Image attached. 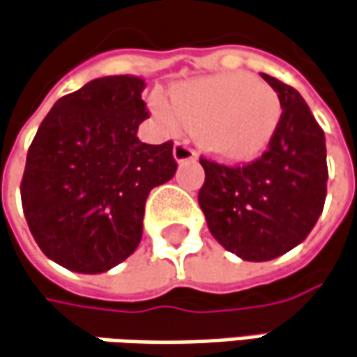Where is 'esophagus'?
Returning <instances> with one entry per match:
<instances>
[{
  "mask_svg": "<svg viewBox=\"0 0 357 357\" xmlns=\"http://www.w3.org/2000/svg\"><path fill=\"white\" fill-rule=\"evenodd\" d=\"M174 158H176L179 163L194 162L195 158H197V153H195V149L192 148L188 142H176V146H174Z\"/></svg>",
  "mask_w": 357,
  "mask_h": 357,
  "instance_id": "1",
  "label": "esophagus"
}]
</instances>
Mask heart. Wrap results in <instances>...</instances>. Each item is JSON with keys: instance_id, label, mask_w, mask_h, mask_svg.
<instances>
[{"instance_id": "obj_1", "label": "heart", "mask_w": 357, "mask_h": 357, "mask_svg": "<svg viewBox=\"0 0 357 357\" xmlns=\"http://www.w3.org/2000/svg\"><path fill=\"white\" fill-rule=\"evenodd\" d=\"M171 105L151 98V109L167 130L194 128L202 148L225 162H248L270 146L282 121L275 89L250 73H218L179 84Z\"/></svg>"}]
</instances>
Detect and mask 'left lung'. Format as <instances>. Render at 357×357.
Instances as JSON below:
<instances>
[{
	"mask_svg": "<svg viewBox=\"0 0 357 357\" xmlns=\"http://www.w3.org/2000/svg\"><path fill=\"white\" fill-rule=\"evenodd\" d=\"M282 101V121L256 162L227 165L199 158L206 181L197 194L211 236L248 261H268L302 243L326 202L324 130L303 98L261 73Z\"/></svg>",
	"mask_w": 357,
	"mask_h": 357,
	"instance_id": "obj_1",
	"label": "left lung"
}]
</instances>
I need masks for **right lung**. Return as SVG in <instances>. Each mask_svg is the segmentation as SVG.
<instances>
[{"label": "right lung", "mask_w": 357, "mask_h": 357, "mask_svg": "<svg viewBox=\"0 0 357 357\" xmlns=\"http://www.w3.org/2000/svg\"><path fill=\"white\" fill-rule=\"evenodd\" d=\"M144 79L107 75L55 101L27 149L22 206L39 250L79 273H101L142 240L149 192L174 178V142L137 139L149 117Z\"/></svg>", "instance_id": "add662e5"}]
</instances>
